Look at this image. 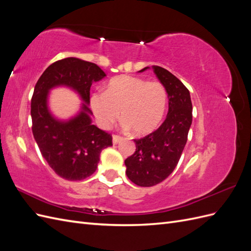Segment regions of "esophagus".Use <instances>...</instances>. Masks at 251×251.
Instances as JSON below:
<instances>
[{"label": "esophagus", "instance_id": "1", "mask_svg": "<svg viewBox=\"0 0 251 251\" xmlns=\"http://www.w3.org/2000/svg\"><path fill=\"white\" fill-rule=\"evenodd\" d=\"M123 137H120L118 135H113V144H117L119 141H121Z\"/></svg>", "mask_w": 251, "mask_h": 251}]
</instances>
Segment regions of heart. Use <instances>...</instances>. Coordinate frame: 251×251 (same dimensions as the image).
<instances>
[{
	"instance_id": "obj_1",
	"label": "heart",
	"mask_w": 251,
	"mask_h": 251,
	"mask_svg": "<svg viewBox=\"0 0 251 251\" xmlns=\"http://www.w3.org/2000/svg\"><path fill=\"white\" fill-rule=\"evenodd\" d=\"M90 105L97 125L108 130L120 117L125 130L136 135L155 131L164 117L168 93L161 82L134 76H120L110 81L105 91L91 94Z\"/></svg>"
}]
</instances>
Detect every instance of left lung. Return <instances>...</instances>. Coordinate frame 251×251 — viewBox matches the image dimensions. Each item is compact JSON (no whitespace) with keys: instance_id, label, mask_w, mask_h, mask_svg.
<instances>
[{"instance_id":"8db88e82","label":"left lung","mask_w":251,"mask_h":251,"mask_svg":"<svg viewBox=\"0 0 251 251\" xmlns=\"http://www.w3.org/2000/svg\"><path fill=\"white\" fill-rule=\"evenodd\" d=\"M149 67L138 72H143ZM169 97V113L156 131L134 139L135 153L125 160L126 174L138 186H154L176 168L193 121V105L187 88L164 68L151 66Z\"/></svg>"}]
</instances>
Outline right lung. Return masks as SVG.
<instances>
[{
	"instance_id": "obj_1",
	"label": "right lung",
	"mask_w": 251,
	"mask_h": 251,
	"mask_svg": "<svg viewBox=\"0 0 251 251\" xmlns=\"http://www.w3.org/2000/svg\"><path fill=\"white\" fill-rule=\"evenodd\" d=\"M105 73L96 64L67 57L50 65L37 80L31 100L32 133L42 156L59 177L70 181L90 177L100 162L101 151L112 146V136L92 125L90 88ZM67 86L83 100L76 116L60 121L48 107L50 90Z\"/></svg>"
}]
</instances>
